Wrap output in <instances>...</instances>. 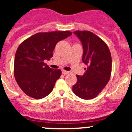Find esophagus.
Masks as SVG:
<instances>
[{"mask_svg":"<svg viewBox=\"0 0 132 132\" xmlns=\"http://www.w3.org/2000/svg\"><path fill=\"white\" fill-rule=\"evenodd\" d=\"M69 73V72L67 71H65V70H63L62 71V74L63 75H67Z\"/></svg>","mask_w":132,"mask_h":132,"instance_id":"34e87169","label":"esophagus"}]
</instances>
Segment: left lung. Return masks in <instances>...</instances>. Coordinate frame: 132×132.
<instances>
[{
  "label": "left lung",
  "mask_w": 132,
  "mask_h": 132,
  "mask_svg": "<svg viewBox=\"0 0 132 132\" xmlns=\"http://www.w3.org/2000/svg\"><path fill=\"white\" fill-rule=\"evenodd\" d=\"M74 34L82 42V60L88 67L82 76L76 75L77 81L73 86V91L82 99H93L109 81L112 73L111 53L106 44L91 31L78 30Z\"/></svg>",
  "instance_id": "obj_1"
}]
</instances>
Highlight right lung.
Wrapping results in <instances>:
<instances>
[{
	"label": "right lung",
	"mask_w": 132,
	"mask_h": 132,
	"mask_svg": "<svg viewBox=\"0 0 132 132\" xmlns=\"http://www.w3.org/2000/svg\"><path fill=\"white\" fill-rule=\"evenodd\" d=\"M71 34L69 31L39 32L20 44L15 55L14 75L26 95L41 99L52 93L61 71L50 68L44 60L53 57L57 42Z\"/></svg>",
	"instance_id": "obj_1"
}]
</instances>
